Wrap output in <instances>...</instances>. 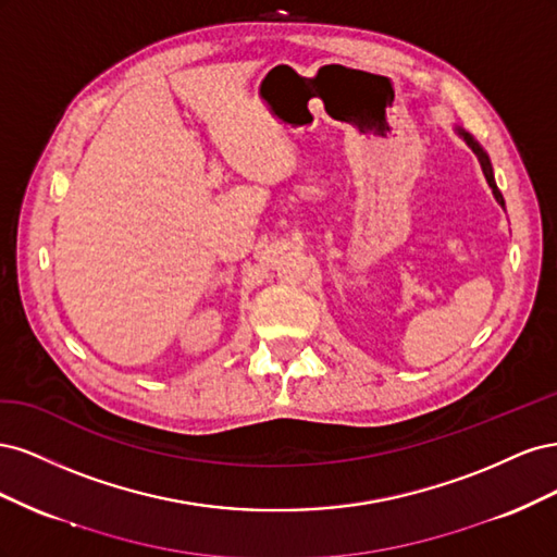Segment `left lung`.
Wrapping results in <instances>:
<instances>
[{
  "label": "left lung",
  "instance_id": "left-lung-1",
  "mask_svg": "<svg viewBox=\"0 0 557 557\" xmlns=\"http://www.w3.org/2000/svg\"><path fill=\"white\" fill-rule=\"evenodd\" d=\"M460 134H462V137H465V141L469 144V148L471 150H474V153H476V158H479V162H481V166H483V174H485V178H487V183H491V188H493V195H495V199L499 201V205L504 207V197H502V193L497 190V185H495V178H493V166H491V160H487V156L483 153V148L474 141V139H471L469 137V134L467 132H462V129H458Z\"/></svg>",
  "mask_w": 557,
  "mask_h": 557
}]
</instances>
